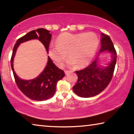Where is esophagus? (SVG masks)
<instances>
[{"instance_id": "1", "label": "esophagus", "mask_w": 134, "mask_h": 134, "mask_svg": "<svg viewBox=\"0 0 134 134\" xmlns=\"http://www.w3.org/2000/svg\"><path fill=\"white\" fill-rule=\"evenodd\" d=\"M64 72H65V74H66V75H67V74L69 73V72H70V71H68V70H65Z\"/></svg>"}]
</instances>
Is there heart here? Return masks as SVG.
Wrapping results in <instances>:
<instances>
[{
    "label": "heart",
    "instance_id": "1",
    "mask_svg": "<svg viewBox=\"0 0 134 134\" xmlns=\"http://www.w3.org/2000/svg\"><path fill=\"white\" fill-rule=\"evenodd\" d=\"M99 39L93 32L71 34L64 32L58 36L57 44L49 46L48 54L55 64L62 65L68 55L69 66L85 67L91 62L98 48Z\"/></svg>",
    "mask_w": 134,
    "mask_h": 134
}]
</instances>
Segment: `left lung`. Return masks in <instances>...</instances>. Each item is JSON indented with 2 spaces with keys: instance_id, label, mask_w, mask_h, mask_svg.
I'll return each mask as SVG.
<instances>
[{
  "instance_id": "8db88e82",
  "label": "left lung",
  "mask_w": 134,
  "mask_h": 134,
  "mask_svg": "<svg viewBox=\"0 0 134 134\" xmlns=\"http://www.w3.org/2000/svg\"><path fill=\"white\" fill-rule=\"evenodd\" d=\"M100 53L108 51L112 54V61L103 69L98 67L97 58L89 66L76 71L78 81L72 87L74 92L81 97L96 96L107 87L112 79L116 62V51L112 40L108 35L102 34Z\"/></svg>"
}]
</instances>
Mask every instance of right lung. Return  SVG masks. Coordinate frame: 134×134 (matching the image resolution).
Wrapping results in <instances>:
<instances>
[{
  "label": "right lung",
  "instance_id": "add662e5",
  "mask_svg": "<svg viewBox=\"0 0 134 134\" xmlns=\"http://www.w3.org/2000/svg\"><path fill=\"white\" fill-rule=\"evenodd\" d=\"M51 38V34H49V31L44 28H39L30 31L19 38L13 49L10 63L16 84L26 96L34 100H46L53 97L55 93L57 83L65 76L64 71L58 69L48 57L46 67L38 77L31 80H24L18 77L14 71L13 67V58L20 43L32 39L39 40L44 44L48 52Z\"/></svg>",
  "mask_w": 134,
  "mask_h": 134
}]
</instances>
